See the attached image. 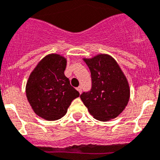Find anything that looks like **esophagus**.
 <instances>
[{
    "instance_id": "1",
    "label": "esophagus",
    "mask_w": 160,
    "mask_h": 160,
    "mask_svg": "<svg viewBox=\"0 0 160 160\" xmlns=\"http://www.w3.org/2000/svg\"><path fill=\"white\" fill-rule=\"evenodd\" d=\"M76 89H77V91H78L79 92H80V93H81V92H82V88H81V86H79L78 88H76Z\"/></svg>"
}]
</instances>
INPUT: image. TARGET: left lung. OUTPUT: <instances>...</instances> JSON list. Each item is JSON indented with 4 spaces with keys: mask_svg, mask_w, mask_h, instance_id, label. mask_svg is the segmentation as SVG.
<instances>
[{
    "mask_svg": "<svg viewBox=\"0 0 160 160\" xmlns=\"http://www.w3.org/2000/svg\"><path fill=\"white\" fill-rule=\"evenodd\" d=\"M85 62L91 72L92 87L80 95V99L94 118L102 122L115 118L130 99L126 76L109 55H97Z\"/></svg>",
    "mask_w": 160,
    "mask_h": 160,
    "instance_id": "8db88e82",
    "label": "left lung"
}]
</instances>
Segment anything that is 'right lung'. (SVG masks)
Returning <instances> with one entry per match:
<instances>
[{"label":"right lung","instance_id":"add662e5","mask_svg":"<svg viewBox=\"0 0 160 160\" xmlns=\"http://www.w3.org/2000/svg\"><path fill=\"white\" fill-rule=\"evenodd\" d=\"M66 63L60 55H47L32 72L26 84V97L32 109L46 120L61 118L72 101L80 96L65 76Z\"/></svg>","mask_w":160,"mask_h":160}]
</instances>
